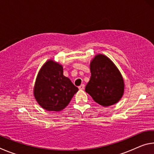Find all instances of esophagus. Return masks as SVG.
<instances>
[{"label":"esophagus","instance_id":"34e87169","mask_svg":"<svg viewBox=\"0 0 154 154\" xmlns=\"http://www.w3.org/2000/svg\"><path fill=\"white\" fill-rule=\"evenodd\" d=\"M84 88H85V85L82 84L80 85V86H79V90H83V89H84Z\"/></svg>","mask_w":154,"mask_h":154}]
</instances>
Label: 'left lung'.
Returning a JSON list of instances; mask_svg holds the SVG:
<instances>
[{"label":"left lung","instance_id":"left-lung-1","mask_svg":"<svg viewBox=\"0 0 154 154\" xmlns=\"http://www.w3.org/2000/svg\"><path fill=\"white\" fill-rule=\"evenodd\" d=\"M90 68L91 77L85 92L103 106L119 101L124 92V82L116 64L107 56L100 54L92 60Z\"/></svg>","mask_w":154,"mask_h":154}]
</instances>
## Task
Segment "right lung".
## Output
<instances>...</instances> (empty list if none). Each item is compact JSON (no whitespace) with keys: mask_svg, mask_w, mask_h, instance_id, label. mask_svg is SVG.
<instances>
[{"mask_svg":"<svg viewBox=\"0 0 154 154\" xmlns=\"http://www.w3.org/2000/svg\"><path fill=\"white\" fill-rule=\"evenodd\" d=\"M78 88L64 76L62 65L49 60L41 68L34 86V96L41 107L60 111L69 105Z\"/></svg>","mask_w":154,"mask_h":154,"instance_id":"obj_1","label":"right lung"}]
</instances>
